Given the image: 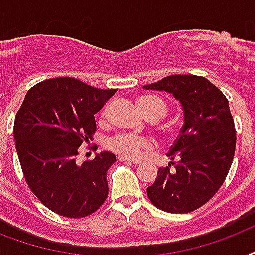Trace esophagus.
<instances>
[{
	"label": "esophagus",
	"mask_w": 255,
	"mask_h": 255,
	"mask_svg": "<svg viewBox=\"0 0 255 255\" xmlns=\"http://www.w3.org/2000/svg\"><path fill=\"white\" fill-rule=\"evenodd\" d=\"M120 161H124V163H129V164H140L141 161L136 159H129V157H124V156H119Z\"/></svg>",
	"instance_id": "esophagus-1"
}]
</instances>
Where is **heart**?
Masks as SVG:
<instances>
[{
	"label": "heart",
	"mask_w": 255,
	"mask_h": 255,
	"mask_svg": "<svg viewBox=\"0 0 255 255\" xmlns=\"http://www.w3.org/2000/svg\"><path fill=\"white\" fill-rule=\"evenodd\" d=\"M139 103L141 111L145 115H148V114H156L159 118H163L167 114L168 106L165 103V100L161 99L160 96H141ZM106 116H107V111L104 110L102 112V119H104ZM108 148L111 151L119 153L120 156L129 157V159H136L143 152L152 149L153 143L149 139H145V137H140V136L132 135V133H122V135L116 136V137L108 141Z\"/></svg>",
	"instance_id": "heart-1"
}]
</instances>
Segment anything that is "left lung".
I'll return each instance as SVG.
<instances>
[{"label": "left lung", "instance_id": "8db88e82", "mask_svg": "<svg viewBox=\"0 0 255 255\" xmlns=\"http://www.w3.org/2000/svg\"><path fill=\"white\" fill-rule=\"evenodd\" d=\"M180 100L184 126L160 168L148 198L168 213H189L209 201L225 181L236 151V127L226 96L206 78L169 75L144 86Z\"/></svg>", "mask_w": 255, "mask_h": 255}]
</instances>
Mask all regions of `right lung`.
I'll use <instances>...</instances> for the list:
<instances>
[{"label":"right lung","mask_w":255,"mask_h":255,"mask_svg":"<svg viewBox=\"0 0 255 255\" xmlns=\"http://www.w3.org/2000/svg\"><path fill=\"white\" fill-rule=\"evenodd\" d=\"M116 92L75 78H51L30 88L14 120V140L27 185L51 212L83 218L108 196L111 152L77 163L79 147L92 140L95 114Z\"/></svg>","instance_id":"add662e5"}]
</instances>
